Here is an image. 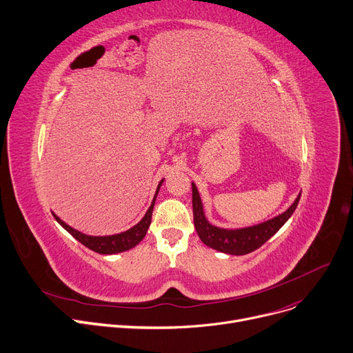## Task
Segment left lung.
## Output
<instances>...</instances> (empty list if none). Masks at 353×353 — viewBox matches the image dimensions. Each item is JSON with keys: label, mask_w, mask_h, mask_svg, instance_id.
I'll return each mask as SVG.
<instances>
[{"label": "left lung", "mask_w": 353, "mask_h": 353, "mask_svg": "<svg viewBox=\"0 0 353 353\" xmlns=\"http://www.w3.org/2000/svg\"><path fill=\"white\" fill-rule=\"evenodd\" d=\"M192 189H193L194 227L197 230L200 240L207 247H211L217 251L231 254V255H244V254L252 252L254 250L260 248L264 243H267L292 216L301 199V194H299L287 211H284L283 214H279L272 220H268L265 223H261L254 227H247L240 230H225V228L211 225L205 220L201 199L194 183H192Z\"/></svg>", "instance_id": "left-lung-1"}]
</instances>
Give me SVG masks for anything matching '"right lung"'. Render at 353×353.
<instances>
[{"instance_id": "1", "label": "right lung", "mask_w": 353, "mask_h": 353, "mask_svg": "<svg viewBox=\"0 0 353 353\" xmlns=\"http://www.w3.org/2000/svg\"><path fill=\"white\" fill-rule=\"evenodd\" d=\"M163 180L159 183L157 190L154 194V199L152 201V205L149 207V210L146 211L145 217L140 220L134 227H132L128 231H123L121 234H114V236H105V237H93V236H86V234H82L81 231L69 227L68 224H65L58 216L54 214L55 220L72 236L74 239H77L81 244H83L85 247H88L89 250L99 252V254H116V252H122V251H128L130 248H133L134 245H137L140 241H142L146 236L148 228L152 223V213H153V205L159 193V189L161 185Z\"/></svg>"}]
</instances>
